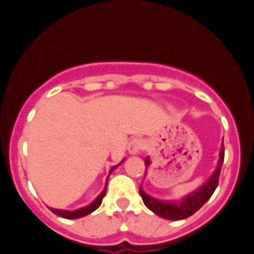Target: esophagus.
<instances>
[{"label":"esophagus","mask_w":254,"mask_h":254,"mask_svg":"<svg viewBox=\"0 0 254 254\" xmlns=\"http://www.w3.org/2000/svg\"><path fill=\"white\" fill-rule=\"evenodd\" d=\"M143 149V141L141 138H133V140L129 141L127 150L131 155H137L141 150Z\"/></svg>","instance_id":"34e87169"}]
</instances>
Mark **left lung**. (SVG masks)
Here are the masks:
<instances>
[{
    "mask_svg": "<svg viewBox=\"0 0 254 254\" xmlns=\"http://www.w3.org/2000/svg\"><path fill=\"white\" fill-rule=\"evenodd\" d=\"M224 163V145L221 143V149L219 154V161H217V167L212 176L207 179L199 188H197L194 192L187 194L179 201H164V199L154 198L142 190V186L140 187V196L142 197V201L149 210H151L154 214L158 216L163 217L167 220H182L187 219L202 207L207 202L210 197L216 190L219 185V177L221 172V167ZM150 165V159H145V167ZM146 174V170H145Z\"/></svg>",
    "mask_w": 254,
    "mask_h": 254,
    "instance_id": "1",
    "label": "left lung"
}]
</instances>
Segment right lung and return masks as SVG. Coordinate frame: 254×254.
Wrapping results in <instances>:
<instances>
[{"label": "right lung", "mask_w": 254, "mask_h": 254, "mask_svg": "<svg viewBox=\"0 0 254 254\" xmlns=\"http://www.w3.org/2000/svg\"><path fill=\"white\" fill-rule=\"evenodd\" d=\"M123 161H125V160H122L120 164H117V165H114V167L112 168L111 170H109V174H111V173L113 172V170L116 169L117 167H120V165L123 163ZM107 182H108V179H107ZM105 193H107V187H105L104 190H103L102 193H100L99 196L96 197V198L94 199V201L90 203V205H87V206H85V207H81V208H77V210H75V211L58 210V208H52V207H49V210H51L52 212H53V214L58 215V216H61V217H64V219H80V217L86 216V215L91 214L93 211H95L96 208L99 207V206L102 205L103 197L105 196Z\"/></svg>", "instance_id": "obj_1"}]
</instances>
